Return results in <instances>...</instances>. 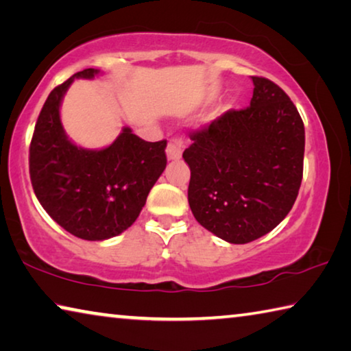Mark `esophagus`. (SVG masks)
I'll return each mask as SVG.
<instances>
[{
	"label": "esophagus",
	"instance_id": "1",
	"mask_svg": "<svg viewBox=\"0 0 351 351\" xmlns=\"http://www.w3.org/2000/svg\"><path fill=\"white\" fill-rule=\"evenodd\" d=\"M184 142L182 139H170L167 145V158L169 161H178L182 156Z\"/></svg>",
	"mask_w": 351,
	"mask_h": 351
}]
</instances>
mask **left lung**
Here are the masks:
<instances>
[{
	"label": "left lung",
	"mask_w": 351,
	"mask_h": 351,
	"mask_svg": "<svg viewBox=\"0 0 351 351\" xmlns=\"http://www.w3.org/2000/svg\"><path fill=\"white\" fill-rule=\"evenodd\" d=\"M245 110H230L192 133L189 206L219 239L245 245L271 232L293 209L304 175L305 128L280 86L252 77Z\"/></svg>",
	"instance_id": "obj_1"
}]
</instances>
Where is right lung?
I'll use <instances>...</instances> for the list:
<instances>
[{"instance_id":"1","label":"right lung","mask_w":351,"mask_h":351,"mask_svg":"<svg viewBox=\"0 0 351 351\" xmlns=\"http://www.w3.org/2000/svg\"><path fill=\"white\" fill-rule=\"evenodd\" d=\"M99 73L83 69L51 91L29 148V173L40 204L64 230L90 241L127 230L167 165V141L147 142L128 127L100 150L68 138L60 121L64 94L74 79H94Z\"/></svg>"}]
</instances>
